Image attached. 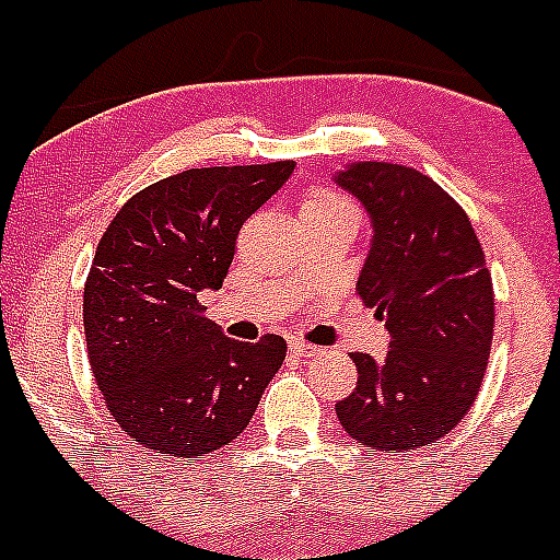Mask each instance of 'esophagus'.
<instances>
[{"instance_id": "esophagus-1", "label": "esophagus", "mask_w": 560, "mask_h": 560, "mask_svg": "<svg viewBox=\"0 0 560 560\" xmlns=\"http://www.w3.org/2000/svg\"><path fill=\"white\" fill-rule=\"evenodd\" d=\"M290 350L295 352V355H301V358H312V355H319V347L308 345V341H301V339H292V341H290Z\"/></svg>"}]
</instances>
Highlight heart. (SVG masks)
<instances>
[{"mask_svg":"<svg viewBox=\"0 0 560 560\" xmlns=\"http://www.w3.org/2000/svg\"><path fill=\"white\" fill-rule=\"evenodd\" d=\"M352 210V205L347 202L345 197L330 191H312L306 199H303L301 215H314V213H328V210Z\"/></svg>","mask_w":560,"mask_h":560,"instance_id":"heart-1","label":"heart"}]
</instances>
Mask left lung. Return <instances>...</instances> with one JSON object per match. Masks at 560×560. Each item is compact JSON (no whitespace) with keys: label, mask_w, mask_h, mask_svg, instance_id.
Segmentation results:
<instances>
[{"label":"left lung","mask_w":560,"mask_h":560,"mask_svg":"<svg viewBox=\"0 0 560 560\" xmlns=\"http://www.w3.org/2000/svg\"><path fill=\"white\" fill-rule=\"evenodd\" d=\"M336 186L372 221L355 290L390 334L383 361L352 352L358 385L336 416L377 452L430 446L474 407L487 372L495 298L485 252L468 213L410 166L358 161Z\"/></svg>","instance_id":"left-lung-1"}]
</instances>
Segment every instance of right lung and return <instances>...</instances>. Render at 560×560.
<instances>
[{"mask_svg": "<svg viewBox=\"0 0 560 560\" xmlns=\"http://www.w3.org/2000/svg\"><path fill=\"white\" fill-rule=\"evenodd\" d=\"M295 164L208 166L153 183L119 208L84 284L95 383L122 432L159 457L235 441L287 355L281 336L235 341L197 295L219 290L237 232Z\"/></svg>", "mask_w": 560, "mask_h": 560, "instance_id": "obj_1", "label": "right lung"}]
</instances>
